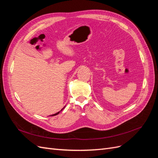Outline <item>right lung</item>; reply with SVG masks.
<instances>
[{
	"mask_svg": "<svg viewBox=\"0 0 158 158\" xmlns=\"http://www.w3.org/2000/svg\"><path fill=\"white\" fill-rule=\"evenodd\" d=\"M64 107H63V109H64ZM63 109H61V111H62V110H63ZM59 113H60V111H59L58 113H55V114H52L51 116H55V115H56V114H58Z\"/></svg>",
	"mask_w": 158,
	"mask_h": 158,
	"instance_id": "1",
	"label": "right lung"
}]
</instances>
